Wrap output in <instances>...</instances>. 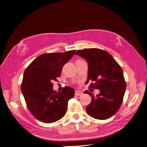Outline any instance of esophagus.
I'll use <instances>...</instances> for the list:
<instances>
[{"label":"esophagus","mask_w":147,"mask_h":147,"mask_svg":"<svg viewBox=\"0 0 147 147\" xmlns=\"http://www.w3.org/2000/svg\"><path fill=\"white\" fill-rule=\"evenodd\" d=\"M82 94H83V93L80 91H75V95L77 96H81V95H82Z\"/></svg>","instance_id":"esophagus-1"}]
</instances>
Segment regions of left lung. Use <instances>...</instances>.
Masks as SVG:
<instances>
[{
  "mask_svg": "<svg viewBox=\"0 0 147 147\" xmlns=\"http://www.w3.org/2000/svg\"><path fill=\"white\" fill-rule=\"evenodd\" d=\"M75 54L88 61L87 82H94L90 87L100 90L96 96L88 91H84L92 99L86 108L87 113L97 119L110 118L119 110L126 91L121 67L110 53L99 48L78 50Z\"/></svg>",
  "mask_w": 147,
  "mask_h": 147,
  "instance_id": "1",
  "label": "left lung"
}]
</instances>
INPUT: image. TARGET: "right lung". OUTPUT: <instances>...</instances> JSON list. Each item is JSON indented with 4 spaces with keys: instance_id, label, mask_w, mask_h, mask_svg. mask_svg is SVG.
Wrapping results in <instances>:
<instances>
[{
    "instance_id": "add662e5",
    "label": "right lung",
    "mask_w": 147,
    "mask_h": 147,
    "mask_svg": "<svg viewBox=\"0 0 147 147\" xmlns=\"http://www.w3.org/2000/svg\"><path fill=\"white\" fill-rule=\"evenodd\" d=\"M76 50L64 53H45L38 56L24 72L21 92L29 110L40 121L51 123L58 121L66 113L69 99L75 90L65 86L61 92L53 90L63 66Z\"/></svg>"
}]
</instances>
